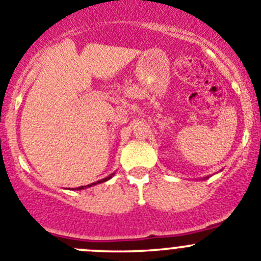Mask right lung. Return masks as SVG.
<instances>
[{"label": "right lung", "instance_id": "right-lung-1", "mask_svg": "<svg viewBox=\"0 0 261 261\" xmlns=\"http://www.w3.org/2000/svg\"><path fill=\"white\" fill-rule=\"evenodd\" d=\"M111 177H113V174H111L110 177H108V178H103V179L98 180V182H96V183H91V185H88V186H82V187H78V188H76V190H83V188H86V187H91V186H93V185H97V183H102V182H106V180H108V179H110Z\"/></svg>", "mask_w": 261, "mask_h": 261}]
</instances>
